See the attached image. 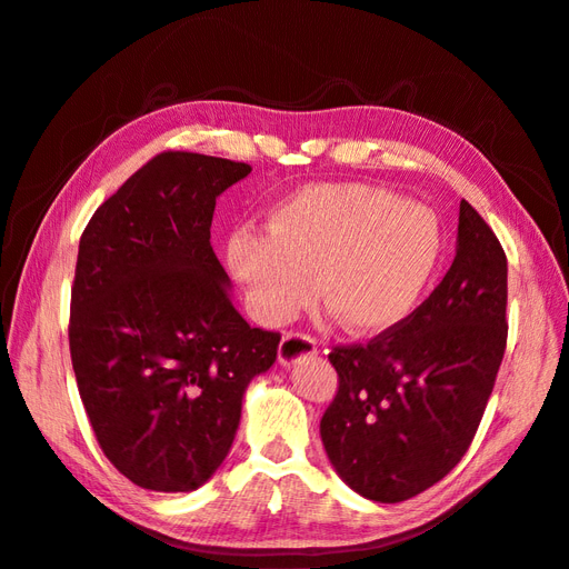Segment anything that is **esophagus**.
<instances>
[{
    "label": "esophagus",
    "mask_w": 569,
    "mask_h": 569,
    "mask_svg": "<svg viewBox=\"0 0 569 569\" xmlns=\"http://www.w3.org/2000/svg\"><path fill=\"white\" fill-rule=\"evenodd\" d=\"M316 356V341L307 335L300 332H288L283 335L281 343H279V362L290 367L295 362H300L305 358H313Z\"/></svg>",
    "instance_id": "esophagus-1"
}]
</instances>
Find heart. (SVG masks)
I'll return each mask as SVG.
<instances>
[{"instance_id":"obj_1","label":"heart","mask_w":569,"mask_h":569,"mask_svg":"<svg viewBox=\"0 0 569 569\" xmlns=\"http://www.w3.org/2000/svg\"><path fill=\"white\" fill-rule=\"evenodd\" d=\"M441 256L437 216L365 183L307 186L267 216V234L239 228L226 260L251 313L281 326L318 298L346 332L379 337L413 313Z\"/></svg>"}]
</instances>
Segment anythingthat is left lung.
<instances>
[{"label":"left lung","mask_w":569,"mask_h":569,"mask_svg":"<svg viewBox=\"0 0 569 569\" xmlns=\"http://www.w3.org/2000/svg\"><path fill=\"white\" fill-rule=\"evenodd\" d=\"M507 256L460 202L456 258L405 323L365 346H337L335 402L320 439L341 481L402 502L447 477L481 423L507 346Z\"/></svg>","instance_id":"obj_1"}]
</instances>
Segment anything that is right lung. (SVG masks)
Returning <instances> with one entry per match:
<instances>
[{"instance_id":"add662e5","label":"right lung","mask_w":569,"mask_h":569,"mask_svg":"<svg viewBox=\"0 0 569 569\" xmlns=\"http://www.w3.org/2000/svg\"><path fill=\"white\" fill-rule=\"evenodd\" d=\"M251 174L167 151L97 209L79 243L69 351L104 456L158 492L204 486L228 458L249 383L281 337L251 328L211 249L216 197Z\"/></svg>"}]
</instances>
